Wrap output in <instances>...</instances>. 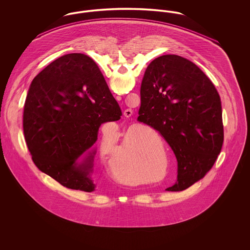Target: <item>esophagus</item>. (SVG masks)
<instances>
[{"label": "esophagus", "instance_id": "esophagus-1", "mask_svg": "<svg viewBox=\"0 0 250 250\" xmlns=\"http://www.w3.org/2000/svg\"><path fill=\"white\" fill-rule=\"evenodd\" d=\"M117 98H121L120 96H117ZM132 114H133V110L131 109V108H127V109H125V112H124V115L125 116V117H131L132 116Z\"/></svg>", "mask_w": 250, "mask_h": 250}]
</instances>
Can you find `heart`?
<instances>
[{
  "label": "heart",
  "instance_id": "obj_1",
  "mask_svg": "<svg viewBox=\"0 0 250 250\" xmlns=\"http://www.w3.org/2000/svg\"><path fill=\"white\" fill-rule=\"evenodd\" d=\"M115 145L112 142L104 141L102 143L100 153L105 162L113 155ZM156 153H165L161 143L150 140L143 128H129L122 136L118 153L107 161V169L112 177L120 183L133 184L139 175V161L145 156L146 161L143 162V167L147 177L152 178L154 182L163 180L167 175V169L163 175L162 174L165 169L164 161L161 159L154 160L151 156H147ZM164 157L166 158V155Z\"/></svg>",
  "mask_w": 250,
  "mask_h": 250
}]
</instances>
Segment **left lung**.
Listing matches in <instances>:
<instances>
[{"label":"left lung","instance_id":"obj_1","mask_svg":"<svg viewBox=\"0 0 250 250\" xmlns=\"http://www.w3.org/2000/svg\"><path fill=\"white\" fill-rule=\"evenodd\" d=\"M138 121L158 131L177 159V181L167 191H183L214 166L224 141L220 96L189 60L167 54L147 66Z\"/></svg>","mask_w":250,"mask_h":250}]
</instances>
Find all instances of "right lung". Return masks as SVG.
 I'll use <instances>...</instances> for the list:
<instances>
[{
	"instance_id": "1",
	"label": "right lung",
	"mask_w": 250,
	"mask_h": 250,
	"mask_svg": "<svg viewBox=\"0 0 250 250\" xmlns=\"http://www.w3.org/2000/svg\"><path fill=\"white\" fill-rule=\"evenodd\" d=\"M121 116L95 62L85 54L70 53L33 80L24 106V138L42 172L67 188L93 192L98 129Z\"/></svg>"
}]
</instances>
